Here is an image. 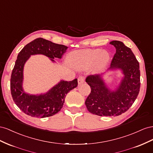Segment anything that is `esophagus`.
Returning a JSON list of instances; mask_svg holds the SVG:
<instances>
[{
  "label": "esophagus",
  "mask_w": 153,
  "mask_h": 153,
  "mask_svg": "<svg viewBox=\"0 0 153 153\" xmlns=\"http://www.w3.org/2000/svg\"><path fill=\"white\" fill-rule=\"evenodd\" d=\"M85 77L83 76H79V77H78V84L79 85H81L82 83H83V82H85Z\"/></svg>",
  "instance_id": "esophagus-1"
}]
</instances>
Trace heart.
<instances>
[{"mask_svg": "<svg viewBox=\"0 0 153 153\" xmlns=\"http://www.w3.org/2000/svg\"><path fill=\"white\" fill-rule=\"evenodd\" d=\"M110 54L100 49H82L73 51L68 54V60L72 67L85 69L93 66L95 71H101L110 62Z\"/></svg>", "mask_w": 153, "mask_h": 153, "instance_id": "1", "label": "heart"}]
</instances>
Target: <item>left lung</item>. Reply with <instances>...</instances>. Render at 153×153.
<instances>
[{"label": "left lung", "mask_w": 153, "mask_h": 153, "mask_svg": "<svg viewBox=\"0 0 153 153\" xmlns=\"http://www.w3.org/2000/svg\"><path fill=\"white\" fill-rule=\"evenodd\" d=\"M110 44L115 47L110 69L120 68L124 77L116 91H110L101 76L90 75L86 82L91 88L85 104L91 113L99 116H119L132 106L137 98L140 87L139 63L130 48L114 40Z\"/></svg>", "instance_id": "left-lung-1"}]
</instances>
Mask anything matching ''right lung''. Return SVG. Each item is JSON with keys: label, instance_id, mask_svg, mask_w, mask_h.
Wrapping results in <instances>:
<instances>
[{"label": "right lung", "instance_id": "1", "mask_svg": "<svg viewBox=\"0 0 153 153\" xmlns=\"http://www.w3.org/2000/svg\"><path fill=\"white\" fill-rule=\"evenodd\" d=\"M68 47L42 38L29 43L19 52L11 76L10 88L13 99L20 110L33 117L45 118L54 115L62 108L65 99L70 91L77 86V79L61 81L45 94L29 95L22 88L24 64L30 55L43 54L51 58L61 59Z\"/></svg>", "mask_w": 153, "mask_h": 153}]
</instances>
